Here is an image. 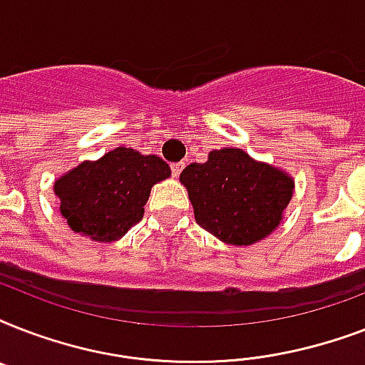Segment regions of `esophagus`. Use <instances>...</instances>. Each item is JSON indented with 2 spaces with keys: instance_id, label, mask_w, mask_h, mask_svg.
Wrapping results in <instances>:
<instances>
[{
  "instance_id": "34e87169",
  "label": "esophagus",
  "mask_w": 365,
  "mask_h": 365,
  "mask_svg": "<svg viewBox=\"0 0 365 365\" xmlns=\"http://www.w3.org/2000/svg\"><path fill=\"white\" fill-rule=\"evenodd\" d=\"M183 166H185V163H174V165L170 166L172 176H174V178L180 176V174H182V170H183Z\"/></svg>"
}]
</instances>
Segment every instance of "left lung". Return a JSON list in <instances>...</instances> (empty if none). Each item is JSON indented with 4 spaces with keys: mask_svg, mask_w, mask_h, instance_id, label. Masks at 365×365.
I'll list each match as a JSON object with an SVG mask.
<instances>
[{
    "mask_svg": "<svg viewBox=\"0 0 365 365\" xmlns=\"http://www.w3.org/2000/svg\"><path fill=\"white\" fill-rule=\"evenodd\" d=\"M180 182L200 227L235 246L257 242L278 227L294 193V182L284 172L231 148L185 166Z\"/></svg>",
    "mask_w": 365,
    "mask_h": 365,
    "instance_id": "obj_1",
    "label": "left lung"
}]
</instances>
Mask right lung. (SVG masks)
<instances>
[{
	"mask_svg": "<svg viewBox=\"0 0 365 365\" xmlns=\"http://www.w3.org/2000/svg\"><path fill=\"white\" fill-rule=\"evenodd\" d=\"M168 176L170 166L157 155L117 148L60 178L54 193L62 216L76 233L111 242L142 220L151 185Z\"/></svg>",
	"mask_w": 365,
	"mask_h": 365,
	"instance_id": "right-lung-1",
	"label": "right lung"
}]
</instances>
